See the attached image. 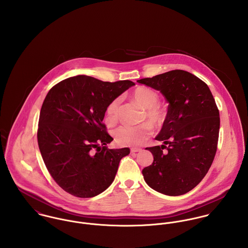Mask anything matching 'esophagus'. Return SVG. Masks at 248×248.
Segmentation results:
<instances>
[{"mask_svg":"<svg viewBox=\"0 0 248 248\" xmlns=\"http://www.w3.org/2000/svg\"><path fill=\"white\" fill-rule=\"evenodd\" d=\"M140 151H141L140 148H132V149H131V152H132V153H138V152H140Z\"/></svg>","mask_w":248,"mask_h":248,"instance_id":"esophagus-1","label":"esophagus"}]
</instances>
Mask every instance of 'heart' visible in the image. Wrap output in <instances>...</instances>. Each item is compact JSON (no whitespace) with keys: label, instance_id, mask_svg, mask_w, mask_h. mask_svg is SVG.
Listing matches in <instances>:
<instances>
[{"label":"heart","instance_id":"b5f03b06","mask_svg":"<svg viewBox=\"0 0 248 248\" xmlns=\"http://www.w3.org/2000/svg\"><path fill=\"white\" fill-rule=\"evenodd\" d=\"M132 98L140 103L144 108V119L149 122L142 123L140 125L131 126L123 125L113 131V138L115 142L120 146H140L146 141L153 133V127H159L162 125L165 113L162 108L158 105V93L148 88L140 86L132 93ZM120 105V98L112 99L106 108V120L108 125H114L118 120V110Z\"/></svg>","mask_w":248,"mask_h":248}]
</instances>
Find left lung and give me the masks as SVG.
I'll return each mask as SVG.
<instances>
[{
    "mask_svg": "<svg viewBox=\"0 0 248 248\" xmlns=\"http://www.w3.org/2000/svg\"><path fill=\"white\" fill-rule=\"evenodd\" d=\"M138 82L159 91L169 103L155 137L163 145L146 148L154 161L142 170L144 180L167 196L186 194L205 177L216 155L219 112L212 93L199 77L181 70Z\"/></svg>",
    "mask_w": 248,
    "mask_h": 248,
    "instance_id": "left-lung-1",
    "label": "left lung"
}]
</instances>
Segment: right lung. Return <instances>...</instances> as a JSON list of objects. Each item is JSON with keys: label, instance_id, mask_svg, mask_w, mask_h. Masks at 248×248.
Here are the masks:
<instances>
[{"label": "right lung", "instance_id": "obj_1", "mask_svg": "<svg viewBox=\"0 0 248 248\" xmlns=\"http://www.w3.org/2000/svg\"><path fill=\"white\" fill-rule=\"evenodd\" d=\"M87 75L67 78L47 93L40 111L37 140L56 183L78 198H93L112 183L129 148L108 149L113 139L103 124L107 106L134 86Z\"/></svg>", "mask_w": 248, "mask_h": 248}]
</instances>
